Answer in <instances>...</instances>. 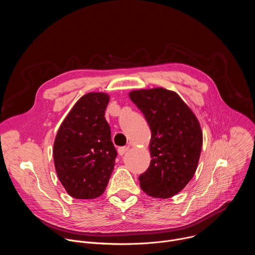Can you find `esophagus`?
I'll use <instances>...</instances> for the list:
<instances>
[{"label": "esophagus", "mask_w": 255, "mask_h": 255, "mask_svg": "<svg viewBox=\"0 0 255 255\" xmlns=\"http://www.w3.org/2000/svg\"><path fill=\"white\" fill-rule=\"evenodd\" d=\"M128 150H129V147H127V146L119 147L118 148V153H119V155H124Z\"/></svg>", "instance_id": "esophagus-1"}]
</instances>
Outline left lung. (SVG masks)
<instances>
[{
	"label": "left lung",
	"mask_w": 255,
	"mask_h": 255,
	"mask_svg": "<svg viewBox=\"0 0 255 255\" xmlns=\"http://www.w3.org/2000/svg\"><path fill=\"white\" fill-rule=\"evenodd\" d=\"M129 97L151 130L152 159L139 176L140 187L150 197L168 199L183 190L196 172L203 144L200 123L172 91L137 90L130 92Z\"/></svg>",
	"instance_id": "left-lung-1"
}]
</instances>
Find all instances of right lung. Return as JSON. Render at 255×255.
<instances>
[{"label": "right lung", "instance_id": "obj_1", "mask_svg": "<svg viewBox=\"0 0 255 255\" xmlns=\"http://www.w3.org/2000/svg\"><path fill=\"white\" fill-rule=\"evenodd\" d=\"M110 97L89 93L72 107L61 123L53 144L55 170L67 194L91 200L106 190L117 151L105 119Z\"/></svg>", "mask_w": 255, "mask_h": 255}]
</instances>
